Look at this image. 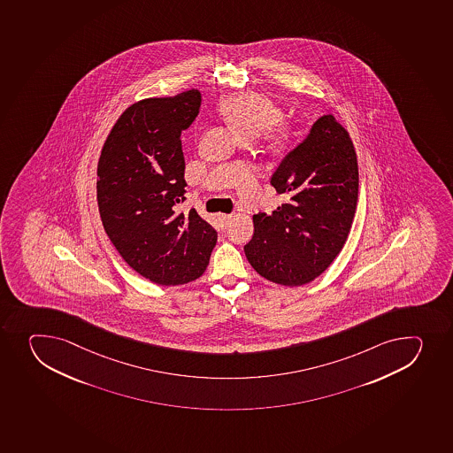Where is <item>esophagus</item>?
Masks as SVG:
<instances>
[{"mask_svg":"<svg viewBox=\"0 0 453 453\" xmlns=\"http://www.w3.org/2000/svg\"><path fill=\"white\" fill-rule=\"evenodd\" d=\"M232 217H234L232 214H219L217 215V219L219 221V226L224 229V227H227V224H229Z\"/></svg>","mask_w":453,"mask_h":453,"instance_id":"esophagus-1","label":"esophagus"}]
</instances>
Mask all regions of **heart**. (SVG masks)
Returning <instances> with one entry per match:
<instances>
[{
	"label": "heart",
	"instance_id": "heart-1",
	"mask_svg": "<svg viewBox=\"0 0 453 453\" xmlns=\"http://www.w3.org/2000/svg\"><path fill=\"white\" fill-rule=\"evenodd\" d=\"M221 115L230 128L245 140L256 139L273 128L280 119L276 104L254 93L224 100Z\"/></svg>",
	"mask_w": 453,
	"mask_h": 453
}]
</instances>
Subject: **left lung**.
<instances>
[{
    "label": "left lung",
    "mask_w": 453,
    "mask_h": 453,
    "mask_svg": "<svg viewBox=\"0 0 453 453\" xmlns=\"http://www.w3.org/2000/svg\"><path fill=\"white\" fill-rule=\"evenodd\" d=\"M270 184L287 201L254 214V236L243 247L263 278L287 287L309 283L344 247L357 206V157L349 133L332 115L283 157Z\"/></svg>",
    "instance_id": "left-lung-1"
}]
</instances>
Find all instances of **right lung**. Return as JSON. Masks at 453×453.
Segmentation results:
<instances>
[{
  "label": "right lung",
  "instance_id": "right-lung-1",
  "mask_svg": "<svg viewBox=\"0 0 453 453\" xmlns=\"http://www.w3.org/2000/svg\"><path fill=\"white\" fill-rule=\"evenodd\" d=\"M201 91L146 99L122 113L97 165L104 230L127 265L159 285H183L210 263L217 230L186 201L181 131L201 108Z\"/></svg>",
  "mask_w": 453,
  "mask_h": 453
}]
</instances>
